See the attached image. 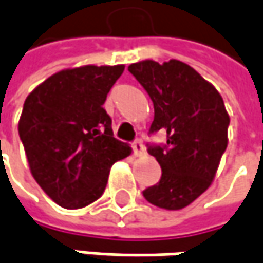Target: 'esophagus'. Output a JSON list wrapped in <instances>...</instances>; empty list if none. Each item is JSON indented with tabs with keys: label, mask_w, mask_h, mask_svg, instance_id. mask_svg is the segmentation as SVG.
Returning a JSON list of instances; mask_svg holds the SVG:
<instances>
[{
	"label": "esophagus",
	"mask_w": 263,
	"mask_h": 263,
	"mask_svg": "<svg viewBox=\"0 0 263 263\" xmlns=\"http://www.w3.org/2000/svg\"><path fill=\"white\" fill-rule=\"evenodd\" d=\"M132 148H133V152H135L136 157H142L145 154V146H143L142 140H135L133 145H132Z\"/></svg>",
	"instance_id": "34e87169"
}]
</instances>
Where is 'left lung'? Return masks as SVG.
<instances>
[{"label": "left lung", "mask_w": 263, "mask_h": 263, "mask_svg": "<svg viewBox=\"0 0 263 263\" xmlns=\"http://www.w3.org/2000/svg\"><path fill=\"white\" fill-rule=\"evenodd\" d=\"M128 71L154 103L149 133L167 135L165 145H148L163 175L143 197L160 209L180 210L212 185L228 146L230 115L216 88L180 60H142Z\"/></svg>", "instance_id": "8db88e82"}]
</instances>
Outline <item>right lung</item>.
Instances as JSON below:
<instances>
[{
	"label": "right lung",
	"mask_w": 263,
	"mask_h": 263,
	"mask_svg": "<svg viewBox=\"0 0 263 263\" xmlns=\"http://www.w3.org/2000/svg\"><path fill=\"white\" fill-rule=\"evenodd\" d=\"M124 65L63 69L35 87L25 100L19 136L29 168L47 195L65 209L96 201L112 164L132 154L114 138L106 96Z\"/></svg>",
	"instance_id": "add662e5"
}]
</instances>
